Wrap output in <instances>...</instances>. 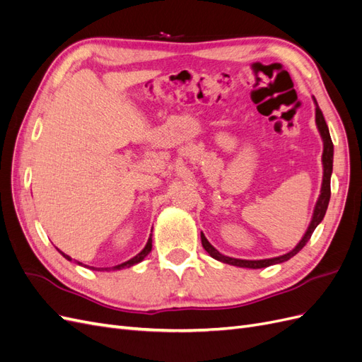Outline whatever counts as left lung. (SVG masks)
<instances>
[{
  "label": "left lung",
  "instance_id": "obj_1",
  "mask_svg": "<svg viewBox=\"0 0 362 362\" xmlns=\"http://www.w3.org/2000/svg\"><path fill=\"white\" fill-rule=\"evenodd\" d=\"M314 103H315V124H317V128H319L320 136L323 139V157H322V161H323V182H322L320 196H319V199H317V204H315V208H314L311 223H310L308 229H306L305 235L302 237V240L298 243V246H296L293 250H290L288 254H286V255H281V257H276V258H269V259H238V258H231V257L222 255L221 252L211 246V243L208 242L205 235L201 233L202 246L214 259L222 261V262H225V264H231V266H237V267H246V269H262V267H269V266H273V264H279V262L287 261V259H290L291 257L298 254V252L306 243H308V240L311 238L317 225H319L323 221V217H325L326 210H327V204H329V199H331V175H332V161H334V145H332V140H331L329 128H327V125H326V120L323 117L320 107L317 105L315 100H314Z\"/></svg>",
  "mask_w": 362,
  "mask_h": 362
}]
</instances>
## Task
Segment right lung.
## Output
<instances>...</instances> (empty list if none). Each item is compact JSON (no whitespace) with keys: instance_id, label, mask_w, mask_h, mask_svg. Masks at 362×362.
<instances>
[{"instance_id":"right-lung-1","label":"right lung","mask_w":362,"mask_h":362,"mask_svg":"<svg viewBox=\"0 0 362 362\" xmlns=\"http://www.w3.org/2000/svg\"><path fill=\"white\" fill-rule=\"evenodd\" d=\"M151 249H152V237H149L148 238V243H146V246L144 247V250L140 252V254H137L134 258H131V259H128V261H125V262H122V264H117V266H115V267H112L110 270H120V269H125V267H131V266H134V264H137V262H140L141 259H144L149 252H151ZM60 254L66 258V259H72L69 255H66V254H63V252H60ZM78 264H81V262H78ZM81 266H84V264H81ZM84 267H89V266H84ZM89 269H92V270H100V269H95V267H89ZM105 270H108V269H105Z\"/></svg>"}]
</instances>
